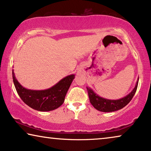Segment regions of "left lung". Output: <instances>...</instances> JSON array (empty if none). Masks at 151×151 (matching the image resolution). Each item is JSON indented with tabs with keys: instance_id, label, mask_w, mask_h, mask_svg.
Listing matches in <instances>:
<instances>
[{
	"instance_id": "left-lung-1",
	"label": "left lung",
	"mask_w": 151,
	"mask_h": 151,
	"mask_svg": "<svg viewBox=\"0 0 151 151\" xmlns=\"http://www.w3.org/2000/svg\"><path fill=\"white\" fill-rule=\"evenodd\" d=\"M138 80L139 78H138V81L136 82V86L133 90L128 95L122 98L119 99V100H109V99L100 97L90 87H87L90 102L96 109L101 112H113L123 109V107L128 104V103L132 100V98L134 97L137 90V87H138Z\"/></svg>"
}]
</instances>
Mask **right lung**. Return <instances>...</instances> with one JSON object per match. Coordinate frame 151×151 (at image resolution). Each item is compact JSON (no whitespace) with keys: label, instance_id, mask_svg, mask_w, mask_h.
Wrapping results in <instances>:
<instances>
[{"label":"right lung","instance_id":"obj_1","mask_svg":"<svg viewBox=\"0 0 151 151\" xmlns=\"http://www.w3.org/2000/svg\"><path fill=\"white\" fill-rule=\"evenodd\" d=\"M13 81L18 95L23 102L39 111H51L60 107L64 102L65 96L75 78V75L63 78L50 88L45 90H31L24 87L15 78L12 70Z\"/></svg>","mask_w":151,"mask_h":151}]
</instances>
